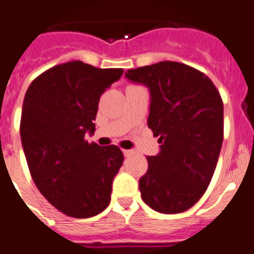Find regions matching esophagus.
<instances>
[{"label":"esophagus","mask_w":254,"mask_h":254,"mask_svg":"<svg viewBox=\"0 0 254 254\" xmlns=\"http://www.w3.org/2000/svg\"><path fill=\"white\" fill-rule=\"evenodd\" d=\"M124 155H125V157H129L133 155V150H123Z\"/></svg>","instance_id":"esophagus-1"}]
</instances>
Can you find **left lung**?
I'll use <instances>...</instances> for the list:
<instances>
[{"label":"left lung","mask_w":254,"mask_h":254,"mask_svg":"<svg viewBox=\"0 0 254 254\" xmlns=\"http://www.w3.org/2000/svg\"><path fill=\"white\" fill-rule=\"evenodd\" d=\"M125 77L150 91L147 125L160 143L139 180L142 200L159 213L185 212L216 170L223 140L221 95L208 76L177 62L129 69Z\"/></svg>","instance_id":"1"}]
</instances>
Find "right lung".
Instances as JSON below:
<instances>
[{"label":"right lung","mask_w":254,"mask_h":254,"mask_svg":"<svg viewBox=\"0 0 254 254\" xmlns=\"http://www.w3.org/2000/svg\"><path fill=\"white\" fill-rule=\"evenodd\" d=\"M121 68H95L72 61L55 65L29 85L23 102L20 138L40 192L74 218L103 212L123 165L117 146L87 143L95 131L99 98L120 80Z\"/></svg>","instance_id":"right-lung-1"}]
</instances>
